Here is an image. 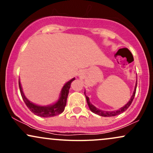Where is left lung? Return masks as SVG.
I'll return each instance as SVG.
<instances>
[{"label": "left lung", "instance_id": "obj_1", "mask_svg": "<svg viewBox=\"0 0 153 153\" xmlns=\"http://www.w3.org/2000/svg\"><path fill=\"white\" fill-rule=\"evenodd\" d=\"M136 88H137V83H136V85H135L134 93H133L132 96H131V99L129 100V102H128L124 107L121 108L120 109H119L117 111H105L100 110V109H99V108H96L94 105L91 104V103H90V101H89V98L88 97V96H85V98H86V101H87L88 105V106H89V108H90V110L93 112V113L96 114H98L99 116H101V117H114V116H117V115L123 113V112L127 110L128 108H129V106L131 105V102H132L133 99H134V98L135 93H136Z\"/></svg>", "mask_w": 153, "mask_h": 153}]
</instances>
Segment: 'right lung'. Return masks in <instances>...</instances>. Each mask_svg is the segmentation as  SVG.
<instances>
[{
    "instance_id": "add662e5",
    "label": "right lung",
    "mask_w": 153,
    "mask_h": 153,
    "mask_svg": "<svg viewBox=\"0 0 153 153\" xmlns=\"http://www.w3.org/2000/svg\"><path fill=\"white\" fill-rule=\"evenodd\" d=\"M75 80V78H73L72 80H69L67 83L65 84L63 86L62 91H61L60 98L58 101L53 105L51 106H37V105L34 104V103L30 102L26 96H24V93H23L22 85H21L20 80H19V89H20L21 95L23 100H24V103H26V106L29 108V110L31 112L34 114L39 116L41 117H54L56 115H58L59 114L62 113L64 111L65 107L66 106L67 103V99H68V94H69V89L71 88V82Z\"/></svg>"
}]
</instances>
